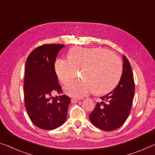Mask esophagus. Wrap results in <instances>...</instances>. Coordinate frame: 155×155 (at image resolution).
<instances>
[{"label": "esophagus", "instance_id": "1", "mask_svg": "<svg viewBox=\"0 0 155 155\" xmlns=\"http://www.w3.org/2000/svg\"><path fill=\"white\" fill-rule=\"evenodd\" d=\"M77 101H78V99H76V98H72L71 99V102L72 103H76Z\"/></svg>", "mask_w": 155, "mask_h": 155}]
</instances>
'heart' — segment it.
I'll use <instances>...</instances> for the list:
<instances>
[{
	"label": "heart",
	"mask_w": 155,
	"mask_h": 155,
	"mask_svg": "<svg viewBox=\"0 0 155 155\" xmlns=\"http://www.w3.org/2000/svg\"><path fill=\"white\" fill-rule=\"evenodd\" d=\"M68 60L60 58L55 63V71L63 84L84 71L83 82L70 84L64 88L67 94L81 98L93 92L104 93L117 84L122 73L120 60L108 50L100 48L75 47L69 51Z\"/></svg>",
	"instance_id": "heart-1"
}]
</instances>
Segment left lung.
I'll use <instances>...</instances> for the list:
<instances>
[{"instance_id":"1","label":"left lung","mask_w":155,"mask_h":155,"mask_svg":"<svg viewBox=\"0 0 155 155\" xmlns=\"http://www.w3.org/2000/svg\"><path fill=\"white\" fill-rule=\"evenodd\" d=\"M123 71L120 82L115 89L101 97L94 110L89 115L91 122L95 127L106 131L120 128L130 113L135 93V82L130 62L123 55Z\"/></svg>"}]
</instances>
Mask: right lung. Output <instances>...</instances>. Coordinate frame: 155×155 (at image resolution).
I'll return each mask as SVG.
<instances>
[{"label": "right lung", "instance_id": "right-lung-1", "mask_svg": "<svg viewBox=\"0 0 155 155\" xmlns=\"http://www.w3.org/2000/svg\"><path fill=\"white\" fill-rule=\"evenodd\" d=\"M64 45L45 44L35 48L25 64V104L32 123L43 130L57 128L67 120L71 99L66 95L52 97L62 92L55 71L56 57Z\"/></svg>", "mask_w": 155, "mask_h": 155}]
</instances>
